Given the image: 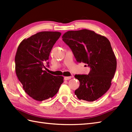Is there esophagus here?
Returning <instances> with one entry per match:
<instances>
[{"instance_id": "obj_1", "label": "esophagus", "mask_w": 132, "mask_h": 132, "mask_svg": "<svg viewBox=\"0 0 132 132\" xmlns=\"http://www.w3.org/2000/svg\"><path fill=\"white\" fill-rule=\"evenodd\" d=\"M72 78L71 76H66V77L64 78V79H65V80H70V79H71Z\"/></svg>"}]
</instances>
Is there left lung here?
<instances>
[{
	"instance_id": "left-lung-1",
	"label": "left lung",
	"mask_w": 132,
	"mask_h": 132,
	"mask_svg": "<svg viewBox=\"0 0 132 132\" xmlns=\"http://www.w3.org/2000/svg\"><path fill=\"white\" fill-rule=\"evenodd\" d=\"M62 38L76 61L88 64L90 68L88 75H75L80 82L75 94L80 100H98L109 89L116 69V59L110 41L87 29L69 31Z\"/></svg>"
}]
</instances>
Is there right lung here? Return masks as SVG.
<instances>
[{"instance_id": "1", "label": "right lung", "mask_w": 132, "mask_h": 132, "mask_svg": "<svg viewBox=\"0 0 132 132\" xmlns=\"http://www.w3.org/2000/svg\"><path fill=\"white\" fill-rule=\"evenodd\" d=\"M61 33L42 31L21 42L15 56V69L18 80L25 92L38 101L53 97L63 82L62 76L48 73L50 52Z\"/></svg>"}]
</instances>
